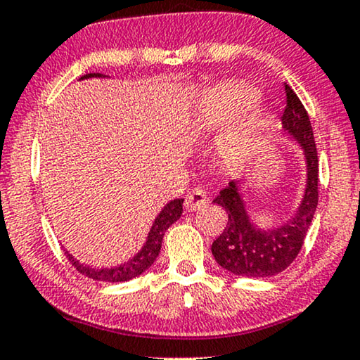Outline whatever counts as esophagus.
Segmentation results:
<instances>
[{"mask_svg": "<svg viewBox=\"0 0 360 360\" xmlns=\"http://www.w3.org/2000/svg\"><path fill=\"white\" fill-rule=\"evenodd\" d=\"M207 203H208V195L207 191L202 188H193L185 197V208L188 210V212H197V210L203 208Z\"/></svg>", "mask_w": 360, "mask_h": 360, "instance_id": "34e87169", "label": "esophagus"}]
</instances>
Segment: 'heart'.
<instances>
[{
  "instance_id": "heart-1",
  "label": "heart",
  "mask_w": 360,
  "mask_h": 360,
  "mask_svg": "<svg viewBox=\"0 0 360 360\" xmlns=\"http://www.w3.org/2000/svg\"><path fill=\"white\" fill-rule=\"evenodd\" d=\"M258 99V91L245 82H226L214 87L200 105L197 127L213 132L225 127L238 115L220 140L218 152L223 160L230 163H245L256 155L266 134V117L259 109H250Z\"/></svg>"
}]
</instances>
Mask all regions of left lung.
I'll return each mask as SVG.
<instances>
[{"label": "left lung", "mask_w": 360, "mask_h": 360, "mask_svg": "<svg viewBox=\"0 0 360 360\" xmlns=\"http://www.w3.org/2000/svg\"><path fill=\"white\" fill-rule=\"evenodd\" d=\"M286 89L283 132L301 147L306 163V184L301 202L288 220L259 228L251 218L241 193L243 180H231L213 200L228 213V223L212 245V253L223 269L241 278H269L296 259L317 208V150L309 115L291 87Z\"/></svg>", "instance_id": "left-lung-1"}]
</instances>
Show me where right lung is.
<instances>
[{"label": "right lung", "mask_w": 360, "mask_h": 360, "mask_svg": "<svg viewBox=\"0 0 360 360\" xmlns=\"http://www.w3.org/2000/svg\"><path fill=\"white\" fill-rule=\"evenodd\" d=\"M89 77H104V76L97 72L86 74V76L81 77V81L82 79H89ZM181 205H184V198H175L162 208V212L157 214V218L152 223V228L150 231H148L142 248H140L132 258H129L122 264L110 266V268H94V266L91 264L81 263V261L74 258L69 251H66L68 259L71 261V264L77 269L79 273L91 279H96V281L122 283V281H129V279L137 278L143 271H147L153 263H155L157 256L160 253V248H162L163 235H165V231L169 230L176 220H179L181 213H184V207H181Z\"/></svg>", "instance_id": "right-lung-1"}]
</instances>
